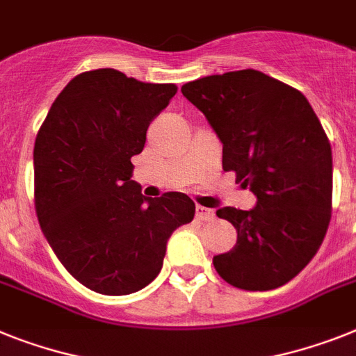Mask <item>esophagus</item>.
<instances>
[{"label": "esophagus", "instance_id": "obj_1", "mask_svg": "<svg viewBox=\"0 0 356 356\" xmlns=\"http://www.w3.org/2000/svg\"><path fill=\"white\" fill-rule=\"evenodd\" d=\"M195 213H197V219H201V220H211L215 217L213 210H210V208H204V206H201V204L195 206Z\"/></svg>", "mask_w": 356, "mask_h": 356}]
</instances>
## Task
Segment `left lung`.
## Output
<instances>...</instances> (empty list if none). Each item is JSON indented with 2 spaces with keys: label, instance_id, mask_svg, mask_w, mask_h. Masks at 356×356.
I'll list each match as a JSON object with an SVG mask.
<instances>
[{
  "label": "left lung",
  "instance_id": "8db88e82",
  "mask_svg": "<svg viewBox=\"0 0 356 356\" xmlns=\"http://www.w3.org/2000/svg\"><path fill=\"white\" fill-rule=\"evenodd\" d=\"M181 92L222 143L224 172L257 197L253 210H217L237 229V244L213 257L215 270L248 291L284 286L330 226L333 159L321 121L297 88L252 68L201 77Z\"/></svg>",
  "mask_w": 356,
  "mask_h": 356
}]
</instances>
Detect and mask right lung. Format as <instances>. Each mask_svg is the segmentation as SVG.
I'll list each match as a JSON object with an SVG mask.
<instances>
[{"label":"right lung","mask_w":356,"mask_h":356,"mask_svg":"<svg viewBox=\"0 0 356 356\" xmlns=\"http://www.w3.org/2000/svg\"><path fill=\"white\" fill-rule=\"evenodd\" d=\"M177 92L113 68L83 72L50 106L34 145L38 220L61 264L101 295H130L159 275L170 235L192 222L179 192L145 197L132 157Z\"/></svg>","instance_id":"add662e5"}]
</instances>
